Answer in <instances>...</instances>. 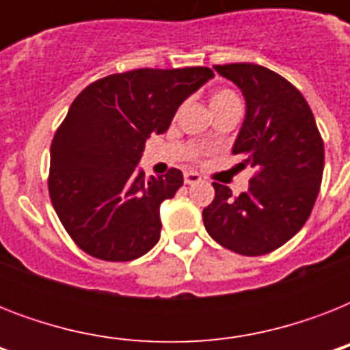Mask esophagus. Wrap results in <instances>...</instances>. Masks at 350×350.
Segmentation results:
<instances>
[{"mask_svg":"<svg viewBox=\"0 0 350 350\" xmlns=\"http://www.w3.org/2000/svg\"><path fill=\"white\" fill-rule=\"evenodd\" d=\"M183 181H185V185H196L202 181V176L198 174V172H185L183 174Z\"/></svg>","mask_w":350,"mask_h":350,"instance_id":"1","label":"esophagus"}]
</instances>
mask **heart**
Listing matches in <instances>:
<instances>
[{
	"instance_id": "b5f03b06",
	"label": "heart",
	"mask_w": 350,
	"mask_h": 350,
	"mask_svg": "<svg viewBox=\"0 0 350 350\" xmlns=\"http://www.w3.org/2000/svg\"><path fill=\"white\" fill-rule=\"evenodd\" d=\"M230 105H239V98L234 94L232 90L229 89H219L216 90L213 96H211V109L214 111H219V109H225V107Z\"/></svg>"
}]
</instances>
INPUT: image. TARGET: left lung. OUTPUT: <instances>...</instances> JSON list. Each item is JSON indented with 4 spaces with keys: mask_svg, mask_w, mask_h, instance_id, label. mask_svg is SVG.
<instances>
[{
    "mask_svg": "<svg viewBox=\"0 0 350 350\" xmlns=\"http://www.w3.org/2000/svg\"><path fill=\"white\" fill-rule=\"evenodd\" d=\"M238 85L247 116L232 154L256 167L249 191L232 196L214 181L203 225L221 247L243 256L269 254L309 219L320 192L325 148L309 103L291 81L254 63L214 65Z\"/></svg>",
    "mask_w": 350,
    "mask_h": 350,
    "instance_id": "left-lung-1",
    "label": "left lung"
}]
</instances>
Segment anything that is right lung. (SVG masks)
Instances as JSON below:
<instances>
[{"label":"right lung","instance_id":"obj_1","mask_svg":"<svg viewBox=\"0 0 350 350\" xmlns=\"http://www.w3.org/2000/svg\"><path fill=\"white\" fill-rule=\"evenodd\" d=\"M214 72L208 67L136 68L85 87L51 145L49 194L79 249L103 261H131L161 232L159 207L183 174H137L145 139L169 129L178 107Z\"/></svg>","mask_w":350,"mask_h":350}]
</instances>
